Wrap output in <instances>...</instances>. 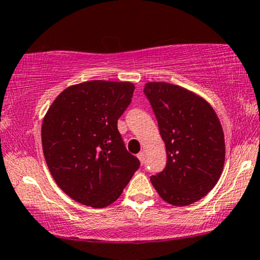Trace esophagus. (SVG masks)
Returning a JSON list of instances; mask_svg holds the SVG:
<instances>
[{"mask_svg":"<svg viewBox=\"0 0 260 260\" xmlns=\"http://www.w3.org/2000/svg\"><path fill=\"white\" fill-rule=\"evenodd\" d=\"M137 158H139L140 161H141V164H145V160H146V157H145V152H140V153L137 154Z\"/></svg>","mask_w":260,"mask_h":260,"instance_id":"obj_1","label":"esophagus"}]
</instances>
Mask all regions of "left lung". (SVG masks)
<instances>
[{"label":"left lung","mask_w":260,"mask_h":260,"mask_svg":"<svg viewBox=\"0 0 260 260\" xmlns=\"http://www.w3.org/2000/svg\"><path fill=\"white\" fill-rule=\"evenodd\" d=\"M145 92L167 149L163 172L151 182L166 202L184 207L214 187L225 161L224 133L212 106L198 94L168 82H147Z\"/></svg>","instance_id":"obj_1"}]
</instances>
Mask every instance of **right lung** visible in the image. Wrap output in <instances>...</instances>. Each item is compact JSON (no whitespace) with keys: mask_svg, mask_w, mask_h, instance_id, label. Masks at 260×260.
Here are the masks:
<instances>
[{"mask_svg":"<svg viewBox=\"0 0 260 260\" xmlns=\"http://www.w3.org/2000/svg\"><path fill=\"white\" fill-rule=\"evenodd\" d=\"M134 90L131 82H81L58 94L46 113V163L60 190L76 202L105 208L139 169L140 160L126 151L118 131Z\"/></svg>","mask_w":260,"mask_h":260,"instance_id":"right-lung-1","label":"right lung"}]
</instances>
